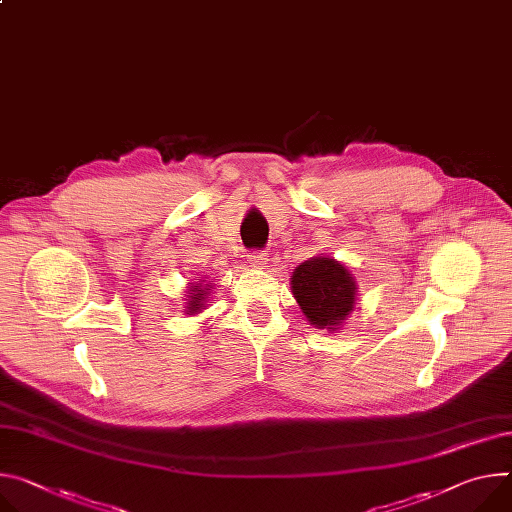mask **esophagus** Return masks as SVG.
<instances>
[{
  "label": "esophagus",
  "instance_id": "34e87169",
  "mask_svg": "<svg viewBox=\"0 0 512 512\" xmlns=\"http://www.w3.org/2000/svg\"><path fill=\"white\" fill-rule=\"evenodd\" d=\"M247 261H249L253 267L263 269V267L267 265V253H265V251H249Z\"/></svg>",
  "mask_w": 512,
  "mask_h": 512
}]
</instances>
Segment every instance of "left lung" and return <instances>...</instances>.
Wrapping results in <instances>:
<instances>
[{
	"instance_id": "8db88e82",
	"label": "left lung",
	"mask_w": 512,
	"mask_h": 512,
	"mask_svg": "<svg viewBox=\"0 0 512 512\" xmlns=\"http://www.w3.org/2000/svg\"><path fill=\"white\" fill-rule=\"evenodd\" d=\"M351 273L329 257L304 261L294 269L292 292L310 324L333 329L341 324L355 304Z\"/></svg>"
}]
</instances>
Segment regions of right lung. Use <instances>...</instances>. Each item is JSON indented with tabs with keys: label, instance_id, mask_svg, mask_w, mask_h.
Listing matches in <instances>:
<instances>
[{
	"label": "right lung",
	"instance_id": "right-lung-1",
	"mask_svg": "<svg viewBox=\"0 0 512 512\" xmlns=\"http://www.w3.org/2000/svg\"><path fill=\"white\" fill-rule=\"evenodd\" d=\"M190 292H192V296H190V302H188V312H196V310L202 308L206 288H202V286H192Z\"/></svg>",
	"mask_w": 512,
	"mask_h": 512
}]
</instances>
